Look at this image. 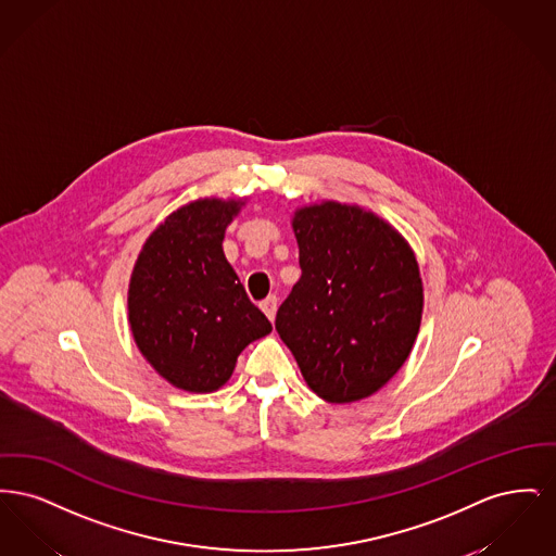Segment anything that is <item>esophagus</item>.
I'll return each instance as SVG.
<instances>
[{"mask_svg":"<svg viewBox=\"0 0 556 556\" xmlns=\"http://www.w3.org/2000/svg\"><path fill=\"white\" fill-rule=\"evenodd\" d=\"M277 295H268L266 300L261 302V308H263V313H265L268 320H273L275 318V313H277Z\"/></svg>","mask_w":556,"mask_h":556,"instance_id":"1","label":"esophagus"}]
</instances>
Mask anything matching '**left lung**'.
I'll use <instances>...</instances> for the list:
<instances>
[{
	"mask_svg": "<svg viewBox=\"0 0 556 556\" xmlns=\"http://www.w3.org/2000/svg\"><path fill=\"white\" fill-rule=\"evenodd\" d=\"M291 227L302 277L275 329L318 397L372 396L406 363L421 327L415 252L390 223L340 202L298 208Z\"/></svg>",
	"mask_w": 556,
	"mask_h": 556,
	"instance_id": "obj_1",
	"label": "left lung"
}]
</instances>
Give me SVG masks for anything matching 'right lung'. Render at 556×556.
I'll list each match as a JSON object with an SVG mask.
<instances>
[{"label": "right lung", "instance_id": "1", "mask_svg": "<svg viewBox=\"0 0 556 556\" xmlns=\"http://www.w3.org/2000/svg\"><path fill=\"white\" fill-rule=\"evenodd\" d=\"M241 200L189 202L146 239L129 283V323L143 358L179 390L225 386L241 350L270 333L223 252Z\"/></svg>", "mask_w": 556, "mask_h": 556}]
</instances>
